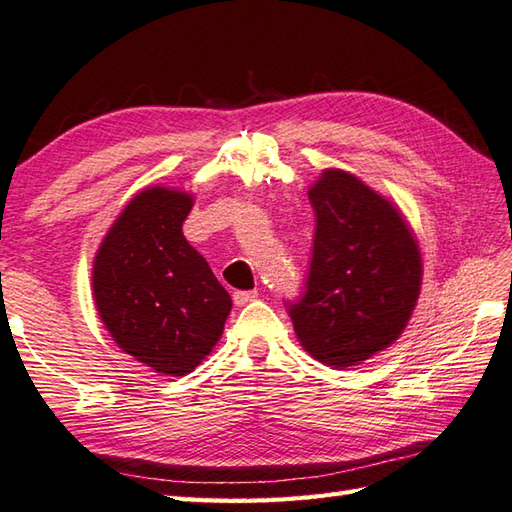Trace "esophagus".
I'll return each instance as SVG.
<instances>
[{
  "instance_id": "obj_1",
  "label": "esophagus",
  "mask_w": 512,
  "mask_h": 512,
  "mask_svg": "<svg viewBox=\"0 0 512 512\" xmlns=\"http://www.w3.org/2000/svg\"><path fill=\"white\" fill-rule=\"evenodd\" d=\"M258 298V291L252 289V291H234V304L236 306H243L247 302H252Z\"/></svg>"
}]
</instances>
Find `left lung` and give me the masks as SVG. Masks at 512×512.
Listing matches in <instances>:
<instances>
[{
    "label": "left lung",
    "mask_w": 512,
    "mask_h": 512,
    "mask_svg": "<svg viewBox=\"0 0 512 512\" xmlns=\"http://www.w3.org/2000/svg\"><path fill=\"white\" fill-rule=\"evenodd\" d=\"M315 234L300 298L285 300L302 346L348 368L390 346L420 291V252L392 203L355 175L326 170L309 190Z\"/></svg>",
    "instance_id": "left-lung-1"
}]
</instances>
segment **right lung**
Returning a JSON list of instances; mask_svg holds the SVG:
<instances>
[{"mask_svg":"<svg viewBox=\"0 0 512 512\" xmlns=\"http://www.w3.org/2000/svg\"><path fill=\"white\" fill-rule=\"evenodd\" d=\"M190 208L184 192L142 190L113 223L94 263V298L111 337L173 377L210 355L232 309L230 293L181 232Z\"/></svg>","mask_w":512,"mask_h":512,"instance_id":"right-lung-1","label":"right lung"}]
</instances>
